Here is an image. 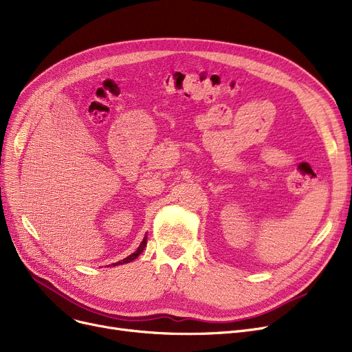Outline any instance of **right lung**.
<instances>
[{"mask_svg": "<svg viewBox=\"0 0 352 352\" xmlns=\"http://www.w3.org/2000/svg\"><path fill=\"white\" fill-rule=\"evenodd\" d=\"M145 245H146V235L144 236V239H142V243L140 244V247L137 248V251L135 252H133L131 255H128L126 258H124V260H121V261H118V263H116V264H113L114 267L116 265H121V264H126V263H131V261H134L135 260V258L144 251V248H145Z\"/></svg>", "mask_w": 352, "mask_h": 352, "instance_id": "right-lung-1", "label": "right lung"}]
</instances>
